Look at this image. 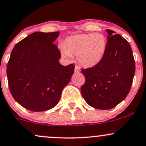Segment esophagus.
Here are the masks:
<instances>
[{
  "label": "esophagus",
  "instance_id": "1",
  "mask_svg": "<svg viewBox=\"0 0 146 146\" xmlns=\"http://www.w3.org/2000/svg\"><path fill=\"white\" fill-rule=\"evenodd\" d=\"M81 70H80V68L78 66L75 65V73H79V72H80Z\"/></svg>",
  "mask_w": 146,
  "mask_h": 146
}]
</instances>
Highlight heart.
<instances>
[{
	"label": "heart",
	"mask_w": 146,
	"mask_h": 146,
	"mask_svg": "<svg viewBox=\"0 0 146 146\" xmlns=\"http://www.w3.org/2000/svg\"><path fill=\"white\" fill-rule=\"evenodd\" d=\"M107 38L101 33L79 34L68 36L63 43L64 56H76L82 66L97 65L104 58L107 50Z\"/></svg>",
	"instance_id": "obj_1"
}]
</instances>
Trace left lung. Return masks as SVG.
<instances>
[{
	"label": "left lung",
	"instance_id": "8db88e82",
	"mask_svg": "<svg viewBox=\"0 0 146 146\" xmlns=\"http://www.w3.org/2000/svg\"><path fill=\"white\" fill-rule=\"evenodd\" d=\"M108 33L105 56L97 65L82 69L86 78L81 92L90 106L99 110L113 108L131 90L135 62L130 44L111 30Z\"/></svg>",
	"mask_w": 146,
	"mask_h": 146
}]
</instances>
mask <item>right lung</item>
<instances>
[{
  "mask_svg": "<svg viewBox=\"0 0 146 146\" xmlns=\"http://www.w3.org/2000/svg\"><path fill=\"white\" fill-rule=\"evenodd\" d=\"M59 32H35L17 43L7 68L10 92L19 104L32 111L54 108L69 83L75 66H62L54 41Z\"/></svg>",
  "mask_w": 146,
  "mask_h": 146,
  "instance_id": "add662e5",
  "label": "right lung"
}]
</instances>
